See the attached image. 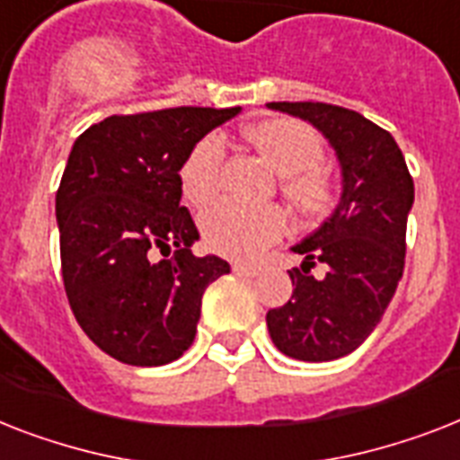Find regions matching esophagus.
Here are the masks:
<instances>
[{
  "label": "esophagus",
  "instance_id": "esophagus-1",
  "mask_svg": "<svg viewBox=\"0 0 460 460\" xmlns=\"http://www.w3.org/2000/svg\"><path fill=\"white\" fill-rule=\"evenodd\" d=\"M231 269H234V274H238V276H250V279H255V276L262 274V267H257V264L234 262V264H231Z\"/></svg>",
  "mask_w": 460,
  "mask_h": 460
}]
</instances>
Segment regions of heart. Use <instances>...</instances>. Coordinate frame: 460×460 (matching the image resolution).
Here are the masks:
<instances>
[{
  "label": "heart",
  "instance_id": "obj_1",
  "mask_svg": "<svg viewBox=\"0 0 460 460\" xmlns=\"http://www.w3.org/2000/svg\"><path fill=\"white\" fill-rule=\"evenodd\" d=\"M243 137L262 153L269 165L281 174V193L295 212L321 217L331 212L338 198L335 177L321 165L323 144L319 134L300 120L276 118L245 127ZM224 141L217 134L198 139L179 167L181 193L191 205L203 208L217 196ZM205 243L229 257H252L281 236L286 217L276 205L217 203L200 219Z\"/></svg>",
  "mask_w": 460,
  "mask_h": 460
}]
</instances>
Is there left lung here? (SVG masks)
Here are the masks:
<instances>
[{"mask_svg":"<svg viewBox=\"0 0 460 460\" xmlns=\"http://www.w3.org/2000/svg\"><path fill=\"white\" fill-rule=\"evenodd\" d=\"M271 111L314 125L333 146L342 193L333 215L293 252V297L269 309L267 328L286 357L333 361L354 352L378 326L404 271L406 219L413 179L397 141L349 108L312 101H271ZM321 261V279L311 269Z\"/></svg>","mask_w":460,"mask_h":460,"instance_id":"1","label":"left lung"}]
</instances>
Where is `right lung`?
I'll list each match as a JSON object with an SVG mask.
<instances>
[{"mask_svg": "<svg viewBox=\"0 0 460 460\" xmlns=\"http://www.w3.org/2000/svg\"><path fill=\"white\" fill-rule=\"evenodd\" d=\"M238 113L181 106L111 115L73 144L56 191L63 286L82 331L122 364L179 359L196 338L205 288L229 274L222 257L191 252L198 229L179 205V167Z\"/></svg>", "mask_w": 460, "mask_h": 460, "instance_id": "add662e5", "label": "right lung"}]
</instances>
